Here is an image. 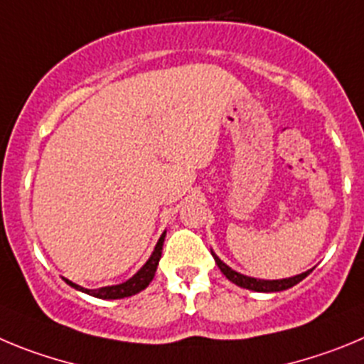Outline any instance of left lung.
<instances>
[{
	"label": "left lung",
	"instance_id": "obj_1",
	"mask_svg": "<svg viewBox=\"0 0 364 364\" xmlns=\"http://www.w3.org/2000/svg\"><path fill=\"white\" fill-rule=\"evenodd\" d=\"M212 255H214L215 264L219 267V270H221L223 274L227 276L228 281H232V283L237 284V287H241V288H248V290H254V292H281V290L292 288L294 284H297L299 281H303L304 277L309 276L310 272H312V270H306V272H303V274H299V276L287 277V279H272V281L255 279V277L243 276V274H239V272L232 270L228 264H225L221 259H219L214 252H212Z\"/></svg>",
	"mask_w": 364,
	"mask_h": 364
}]
</instances>
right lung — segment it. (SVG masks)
I'll list each match as a JSON object with an SVG mask.
<instances>
[{
  "label": "right lung",
  "instance_id": "obj_1",
  "mask_svg": "<svg viewBox=\"0 0 364 364\" xmlns=\"http://www.w3.org/2000/svg\"><path fill=\"white\" fill-rule=\"evenodd\" d=\"M163 241H165V232H163V235L159 237L158 245H156V248H154V252H152V255L149 257V261H146V263L143 264V267L139 268V270H137L129 281H125V283L88 290V288L80 287V284L72 283V281H68V279H65V281H67L72 288L80 290V292L88 294V296L100 297V299H123V297L134 296V294L145 290V288L150 284V281L154 279V276H156V268H158L159 259H161Z\"/></svg>",
  "mask_w": 364,
  "mask_h": 364
}]
</instances>
